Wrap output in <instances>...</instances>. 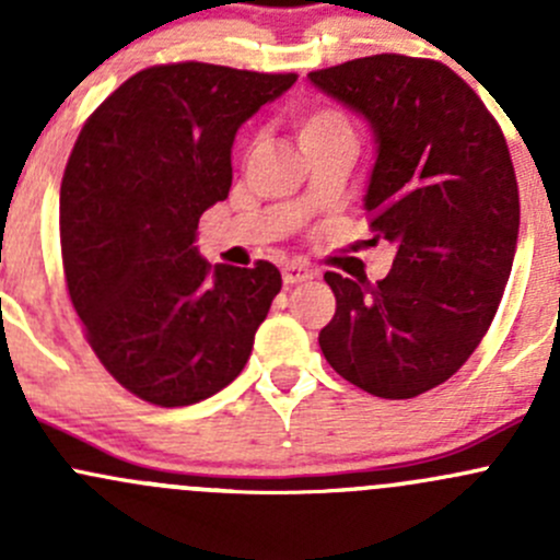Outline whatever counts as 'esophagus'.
Masks as SVG:
<instances>
[{
  "instance_id": "esophagus-1",
  "label": "esophagus",
  "mask_w": 560,
  "mask_h": 560,
  "mask_svg": "<svg viewBox=\"0 0 560 560\" xmlns=\"http://www.w3.org/2000/svg\"><path fill=\"white\" fill-rule=\"evenodd\" d=\"M314 270L308 268V265H301V262H287L284 268H281V279H284L287 287L292 284H301V281H308L314 279Z\"/></svg>"
}]
</instances>
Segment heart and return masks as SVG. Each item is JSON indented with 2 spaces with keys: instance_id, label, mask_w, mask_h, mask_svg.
Segmentation results:
<instances>
[{
  "instance_id": "b5f03b06",
  "label": "heart",
  "mask_w": 560,
  "mask_h": 560,
  "mask_svg": "<svg viewBox=\"0 0 560 560\" xmlns=\"http://www.w3.org/2000/svg\"><path fill=\"white\" fill-rule=\"evenodd\" d=\"M295 138L301 145L316 143V140L332 138V135H352V124L341 110L327 105H303L292 116Z\"/></svg>"
}]
</instances>
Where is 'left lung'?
<instances>
[{"instance_id":"obj_1","label":"left lung","mask_w":560,"mask_h":560,"mask_svg":"<svg viewBox=\"0 0 560 560\" xmlns=\"http://www.w3.org/2000/svg\"><path fill=\"white\" fill-rule=\"evenodd\" d=\"M371 124L365 211L395 246L382 281L325 273L336 314L319 347L336 374L380 398H415L471 358L499 312L521 228L501 127L447 65L376 54L308 72Z\"/></svg>"}]
</instances>
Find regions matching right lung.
Here are the masks:
<instances>
[{
  "mask_svg": "<svg viewBox=\"0 0 560 560\" xmlns=\"http://www.w3.org/2000/svg\"><path fill=\"white\" fill-rule=\"evenodd\" d=\"M295 72L178 61L140 70L83 124L59 195L61 262L107 374L154 406L211 398L244 371L281 290L276 265H208L197 222L233 184L241 124Z\"/></svg>",
  "mask_w": 560,
  "mask_h": 560,
  "instance_id": "add662e5",
  "label": "right lung"
}]
</instances>
